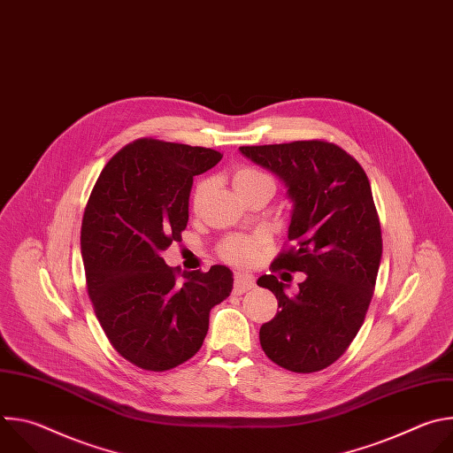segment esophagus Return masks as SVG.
<instances>
[{
	"instance_id": "34e87169",
	"label": "esophagus",
	"mask_w": 453,
	"mask_h": 453,
	"mask_svg": "<svg viewBox=\"0 0 453 453\" xmlns=\"http://www.w3.org/2000/svg\"><path fill=\"white\" fill-rule=\"evenodd\" d=\"M254 288V276L249 273H236L234 274V294H243Z\"/></svg>"
}]
</instances>
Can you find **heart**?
Here are the masks:
<instances>
[{"instance_id": "obj_1", "label": "heart", "mask_w": 453, "mask_h": 453, "mask_svg": "<svg viewBox=\"0 0 453 453\" xmlns=\"http://www.w3.org/2000/svg\"><path fill=\"white\" fill-rule=\"evenodd\" d=\"M264 182H274V180L267 173L260 172L257 168L238 166L233 172V184H234V188H236V191L240 193V196H242L243 191H247V189H250V188H254L257 184H264ZM208 189H210V180H201L196 186V191H193V199H191L193 208H199V204L204 199ZM264 242H265L264 234L233 236V238L224 242L220 252H222V256L226 257L227 262L238 264V265H245V264H250L254 260L257 249L264 245Z\"/></svg>"}]
</instances>
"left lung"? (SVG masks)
<instances>
[{
    "instance_id": "left-lung-1",
    "label": "left lung",
    "mask_w": 453,
    "mask_h": 453,
    "mask_svg": "<svg viewBox=\"0 0 453 453\" xmlns=\"http://www.w3.org/2000/svg\"><path fill=\"white\" fill-rule=\"evenodd\" d=\"M240 152L274 172L294 203L292 245L278 254L273 273L306 274L296 296L274 274L257 280L281 308L260 328V344L288 371H320L349 348L372 297L381 229L369 179L355 157L322 140L240 147Z\"/></svg>"
}]
</instances>
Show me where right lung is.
<instances>
[{"label":"right lung","mask_w":453,"mask_h":453,"mask_svg":"<svg viewBox=\"0 0 453 453\" xmlns=\"http://www.w3.org/2000/svg\"><path fill=\"white\" fill-rule=\"evenodd\" d=\"M213 149L142 138L104 166L81 231L88 294L112 348L145 371H168L196 355L210 311L233 290V273H182L161 250L188 224L193 175L213 168Z\"/></svg>","instance_id":"add662e5"}]
</instances>
